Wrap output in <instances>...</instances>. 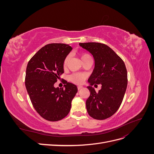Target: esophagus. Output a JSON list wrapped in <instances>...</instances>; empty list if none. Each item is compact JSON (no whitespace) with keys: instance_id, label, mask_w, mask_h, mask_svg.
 <instances>
[{"instance_id":"1","label":"esophagus","mask_w":154,"mask_h":154,"mask_svg":"<svg viewBox=\"0 0 154 154\" xmlns=\"http://www.w3.org/2000/svg\"><path fill=\"white\" fill-rule=\"evenodd\" d=\"M83 88L82 86H78V90H80L81 88Z\"/></svg>"}]
</instances>
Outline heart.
I'll use <instances>...</instances> for the list:
<instances>
[{
	"label": "heart",
	"mask_w": 154,
	"mask_h": 154,
	"mask_svg": "<svg viewBox=\"0 0 154 154\" xmlns=\"http://www.w3.org/2000/svg\"><path fill=\"white\" fill-rule=\"evenodd\" d=\"M69 58H70L69 55H67V57H66V58H64L63 62V67H67ZM80 59L82 60V62H83V61H85V60L87 59H92V58L90 54H88L87 53H82L80 54ZM86 77H87L86 74L84 73H74L69 76V80L72 82L76 83V84L80 85L82 83H83V82H84Z\"/></svg>",
	"instance_id": "b5f03b06"
}]
</instances>
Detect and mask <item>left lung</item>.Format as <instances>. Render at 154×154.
Wrapping results in <instances>:
<instances>
[{
    "label": "left lung",
    "instance_id": "8db88e82",
    "mask_svg": "<svg viewBox=\"0 0 154 154\" xmlns=\"http://www.w3.org/2000/svg\"><path fill=\"white\" fill-rule=\"evenodd\" d=\"M90 52L95 61L94 69L88 80L90 96L86 101L87 112L92 118L103 120L118 110L127 89V71L123 60L108 45L97 42L80 43ZM101 84L96 93L91 86Z\"/></svg>",
    "mask_w": 154,
    "mask_h": 154
}]
</instances>
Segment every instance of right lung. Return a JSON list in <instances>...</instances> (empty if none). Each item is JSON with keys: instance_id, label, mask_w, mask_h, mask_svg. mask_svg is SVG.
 Here are the masks:
<instances>
[{"instance_id": "add662e5", "label": "right lung", "mask_w": 154, "mask_h": 154, "mask_svg": "<svg viewBox=\"0 0 154 154\" xmlns=\"http://www.w3.org/2000/svg\"><path fill=\"white\" fill-rule=\"evenodd\" d=\"M72 49L67 44H49L27 63L25 78L27 93L36 111L49 122H57L67 116L78 92L77 87L67 81L61 88L54 87L64 72L63 60Z\"/></svg>"}]
</instances>
